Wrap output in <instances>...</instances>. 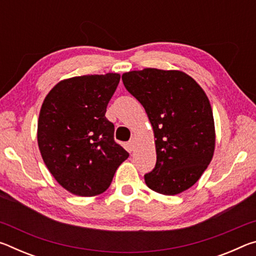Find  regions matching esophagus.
I'll list each match as a JSON object with an SVG mask.
<instances>
[{"mask_svg":"<svg viewBox=\"0 0 256 256\" xmlns=\"http://www.w3.org/2000/svg\"><path fill=\"white\" fill-rule=\"evenodd\" d=\"M128 149L132 151V150L134 149V146H136V138H131V140H130V141H128Z\"/></svg>","mask_w":256,"mask_h":256,"instance_id":"34e87169","label":"esophagus"}]
</instances>
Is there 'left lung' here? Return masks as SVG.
<instances>
[{"label":"left lung","mask_w":256,"mask_h":256,"mask_svg":"<svg viewBox=\"0 0 256 256\" xmlns=\"http://www.w3.org/2000/svg\"><path fill=\"white\" fill-rule=\"evenodd\" d=\"M123 84L151 123L157 162L144 175L154 192L176 196L200 180L216 146L214 114L200 84L178 70L144 68L125 72Z\"/></svg>","instance_id":"8db88e82"}]
</instances>
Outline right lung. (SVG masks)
Wrapping results in <instances>:
<instances>
[{
	"label": "right lung",
	"instance_id": "1",
	"mask_svg": "<svg viewBox=\"0 0 256 256\" xmlns=\"http://www.w3.org/2000/svg\"><path fill=\"white\" fill-rule=\"evenodd\" d=\"M118 73L73 76L60 81L42 102L37 141L42 160L58 183L79 196H99L128 157L114 141L106 108Z\"/></svg>",
	"mask_w": 256,
	"mask_h": 256
}]
</instances>
